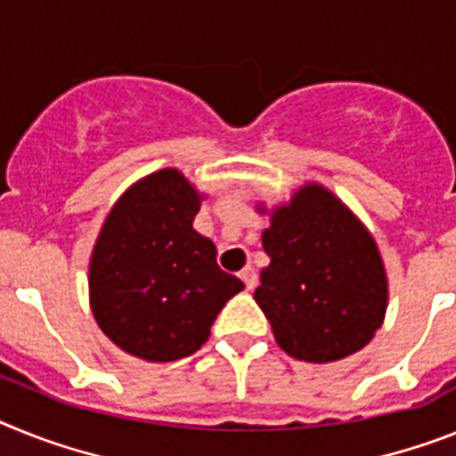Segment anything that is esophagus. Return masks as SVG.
Listing matches in <instances>:
<instances>
[{"label": "esophagus", "mask_w": 456, "mask_h": 456, "mask_svg": "<svg viewBox=\"0 0 456 456\" xmlns=\"http://www.w3.org/2000/svg\"><path fill=\"white\" fill-rule=\"evenodd\" d=\"M239 275H240V280H243V282H245V287L250 289V291L256 287V282H259V277H256V271L252 266H245L243 271L239 273Z\"/></svg>", "instance_id": "obj_1"}]
</instances>
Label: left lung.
Returning a JSON list of instances; mask_svg holds the SVG:
<instances>
[{
  "instance_id": "left-lung-1",
  "label": "left lung",
  "mask_w": 456,
  "mask_h": 456,
  "mask_svg": "<svg viewBox=\"0 0 456 456\" xmlns=\"http://www.w3.org/2000/svg\"><path fill=\"white\" fill-rule=\"evenodd\" d=\"M261 243L271 264L255 300L284 354L332 362L371 342L386 319V268L371 233L342 200L319 183L303 185L273 208Z\"/></svg>"
}]
</instances>
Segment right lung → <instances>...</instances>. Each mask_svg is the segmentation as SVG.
<instances>
[{"instance_id": "obj_1", "label": "right lung", "mask_w": 456, "mask_h": 456, "mask_svg": "<svg viewBox=\"0 0 456 456\" xmlns=\"http://www.w3.org/2000/svg\"><path fill=\"white\" fill-rule=\"evenodd\" d=\"M201 195L179 169L130 185L102 223L89 261V303L126 354L172 362L200 351L216 316L243 291L192 229Z\"/></svg>"}]
</instances>
